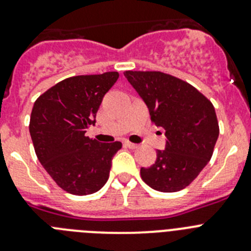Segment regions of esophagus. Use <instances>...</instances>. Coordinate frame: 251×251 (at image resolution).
I'll return each instance as SVG.
<instances>
[{"label": "esophagus", "mask_w": 251, "mask_h": 251, "mask_svg": "<svg viewBox=\"0 0 251 251\" xmlns=\"http://www.w3.org/2000/svg\"><path fill=\"white\" fill-rule=\"evenodd\" d=\"M124 146L128 148H130V150H136V148H138V145H136V143H132V142H124Z\"/></svg>", "instance_id": "esophagus-1"}]
</instances>
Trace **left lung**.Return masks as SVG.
I'll return each mask as SVG.
<instances>
[{
	"label": "left lung",
	"mask_w": 251,
	"mask_h": 251,
	"mask_svg": "<svg viewBox=\"0 0 251 251\" xmlns=\"http://www.w3.org/2000/svg\"><path fill=\"white\" fill-rule=\"evenodd\" d=\"M150 110L151 121L166 130V150L157 151L142 179L153 190L177 192L187 187L211 159L219 137L212 103L191 84L161 72H124Z\"/></svg>",
	"instance_id": "1"
}]
</instances>
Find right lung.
I'll use <instances>...</instances> for the list:
<instances>
[{"label": "right lung", "instance_id": "1", "mask_svg": "<svg viewBox=\"0 0 251 251\" xmlns=\"http://www.w3.org/2000/svg\"><path fill=\"white\" fill-rule=\"evenodd\" d=\"M118 77L117 72L68 77L35 101L28 126L35 152L51 178L69 194H94L108 181L122 143H99L85 132Z\"/></svg>", "mask_w": 251, "mask_h": 251}]
</instances>
